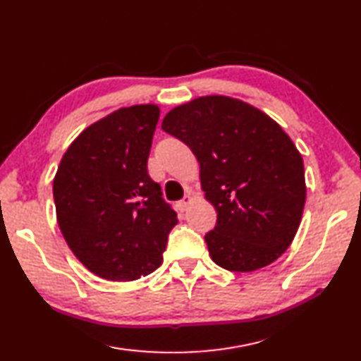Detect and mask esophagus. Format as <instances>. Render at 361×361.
Listing matches in <instances>:
<instances>
[{
	"instance_id": "obj_1",
	"label": "esophagus",
	"mask_w": 361,
	"mask_h": 361,
	"mask_svg": "<svg viewBox=\"0 0 361 361\" xmlns=\"http://www.w3.org/2000/svg\"><path fill=\"white\" fill-rule=\"evenodd\" d=\"M190 202H192V197H190V195H184V198L178 201L177 207H178V210H180V212H184V210L188 209V206L190 204Z\"/></svg>"
}]
</instances>
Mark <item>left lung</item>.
Wrapping results in <instances>:
<instances>
[{
    "mask_svg": "<svg viewBox=\"0 0 361 361\" xmlns=\"http://www.w3.org/2000/svg\"><path fill=\"white\" fill-rule=\"evenodd\" d=\"M163 131L200 161L201 188L218 212L209 255L228 271H255L290 247L303 214L302 155L271 117L245 102L206 96L171 109Z\"/></svg>",
    "mask_w": 361,
    "mask_h": 361,
    "instance_id": "obj_1",
    "label": "left lung"
}]
</instances>
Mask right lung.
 <instances>
[{
	"label": "right lung",
	"mask_w": 361,
	"mask_h": 361,
	"mask_svg": "<svg viewBox=\"0 0 361 361\" xmlns=\"http://www.w3.org/2000/svg\"><path fill=\"white\" fill-rule=\"evenodd\" d=\"M157 105L120 108L82 131L53 180L61 232L102 279L135 281L163 262L177 214L147 173Z\"/></svg>",
	"instance_id": "right-lung-1"
}]
</instances>
